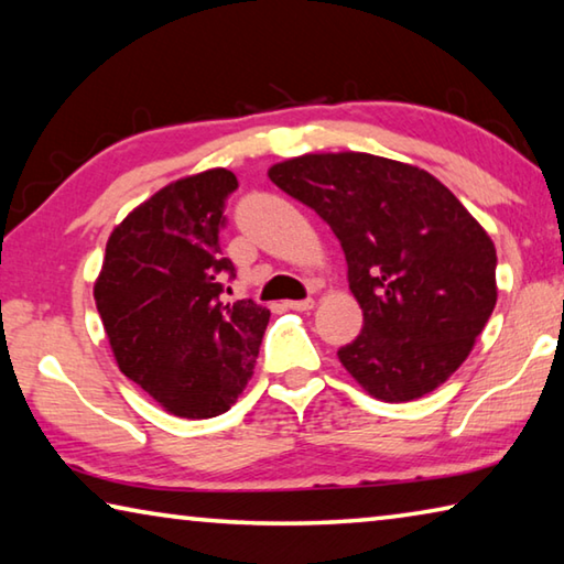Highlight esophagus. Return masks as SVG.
<instances>
[{
	"label": "esophagus",
	"instance_id": "esophagus-1",
	"mask_svg": "<svg viewBox=\"0 0 564 564\" xmlns=\"http://www.w3.org/2000/svg\"><path fill=\"white\" fill-rule=\"evenodd\" d=\"M283 305L289 311H311L316 303H313V299H303V301H285Z\"/></svg>",
	"mask_w": 564,
	"mask_h": 564
}]
</instances>
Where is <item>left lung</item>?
<instances>
[{"label": "left lung", "instance_id": "8db88e82", "mask_svg": "<svg viewBox=\"0 0 564 564\" xmlns=\"http://www.w3.org/2000/svg\"><path fill=\"white\" fill-rule=\"evenodd\" d=\"M343 246L362 330L338 350L368 395L408 403L443 386L492 316L495 243L453 191L403 161L338 151L269 169Z\"/></svg>", "mask_w": 564, "mask_h": 564}]
</instances>
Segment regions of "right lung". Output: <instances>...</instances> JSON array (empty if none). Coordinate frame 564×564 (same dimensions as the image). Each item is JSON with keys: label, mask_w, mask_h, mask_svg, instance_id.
<instances>
[{"label": "right lung", "mask_w": 564, "mask_h": 564, "mask_svg": "<svg viewBox=\"0 0 564 564\" xmlns=\"http://www.w3.org/2000/svg\"><path fill=\"white\" fill-rule=\"evenodd\" d=\"M236 186L218 166L159 188L113 226L94 283L119 370L176 417H216L236 403L271 318L253 301H221L234 263L218 231Z\"/></svg>", "instance_id": "add662e5"}]
</instances>
